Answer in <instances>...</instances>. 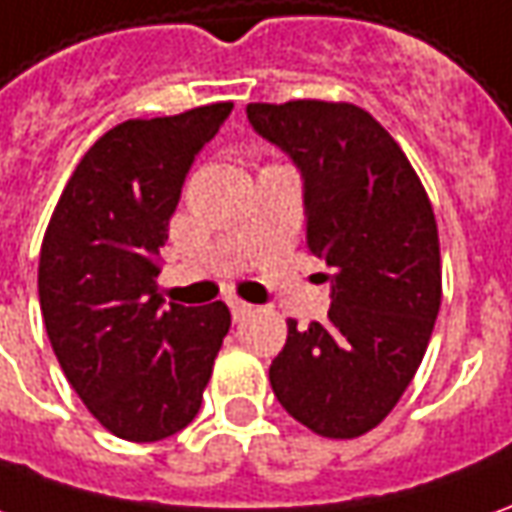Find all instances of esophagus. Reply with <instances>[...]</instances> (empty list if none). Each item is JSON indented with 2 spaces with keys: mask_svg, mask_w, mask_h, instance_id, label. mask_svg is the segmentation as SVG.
<instances>
[{
  "mask_svg": "<svg viewBox=\"0 0 512 512\" xmlns=\"http://www.w3.org/2000/svg\"><path fill=\"white\" fill-rule=\"evenodd\" d=\"M229 311H232V319H246L249 314H255V305L243 300H229Z\"/></svg>",
  "mask_w": 512,
  "mask_h": 512,
  "instance_id": "34e87169",
  "label": "esophagus"
}]
</instances>
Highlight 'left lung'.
I'll use <instances>...</instances> for the list:
<instances>
[{
	"instance_id": "obj_1",
	"label": "left lung",
	"mask_w": 512,
	"mask_h": 512,
	"mask_svg": "<svg viewBox=\"0 0 512 512\" xmlns=\"http://www.w3.org/2000/svg\"><path fill=\"white\" fill-rule=\"evenodd\" d=\"M246 117L300 168L305 241L330 269L328 319H288L271 389L302 426L353 440L395 409L429 347L443 300L434 210L370 111L288 100L249 103Z\"/></svg>"
}]
</instances>
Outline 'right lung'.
Listing matches in <instances>:
<instances>
[{
	"label": "right lung",
	"instance_id": "1",
	"mask_svg": "<svg viewBox=\"0 0 512 512\" xmlns=\"http://www.w3.org/2000/svg\"><path fill=\"white\" fill-rule=\"evenodd\" d=\"M232 103L125 120L83 154L52 210L38 302L66 381L131 443L182 431L201 409L232 316L224 302L162 305L159 246L182 184Z\"/></svg>",
	"mask_w": 512,
	"mask_h": 512
}]
</instances>
